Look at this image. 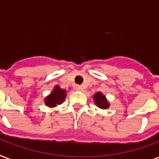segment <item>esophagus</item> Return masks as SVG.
<instances>
[{
  "label": "esophagus",
  "instance_id": "obj_1",
  "mask_svg": "<svg viewBox=\"0 0 159 159\" xmlns=\"http://www.w3.org/2000/svg\"><path fill=\"white\" fill-rule=\"evenodd\" d=\"M75 90H76V91H79V92H82V90H83V87H82V86L77 85V86H75Z\"/></svg>",
  "mask_w": 159,
  "mask_h": 159
}]
</instances>
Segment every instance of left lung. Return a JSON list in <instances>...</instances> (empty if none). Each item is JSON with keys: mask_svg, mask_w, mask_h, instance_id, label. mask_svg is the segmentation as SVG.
<instances>
[{"mask_svg": "<svg viewBox=\"0 0 159 159\" xmlns=\"http://www.w3.org/2000/svg\"><path fill=\"white\" fill-rule=\"evenodd\" d=\"M93 101H94L95 105L101 109L106 110L110 107L108 100L106 99V96L101 92H97L96 94L93 95Z\"/></svg>", "mask_w": 159, "mask_h": 159, "instance_id": "left-lung-1", "label": "left lung"}]
</instances>
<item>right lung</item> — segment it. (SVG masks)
Segmentation results:
<instances>
[{"label":"right lung","mask_w":159,"mask_h":159,"mask_svg":"<svg viewBox=\"0 0 159 159\" xmlns=\"http://www.w3.org/2000/svg\"><path fill=\"white\" fill-rule=\"evenodd\" d=\"M66 97H67V91L62 89L59 86L56 85L53 87V91L50 92V94L44 97L43 102L46 106L53 108L58 105L62 104L65 101Z\"/></svg>","instance_id":"obj_1"}]
</instances>
